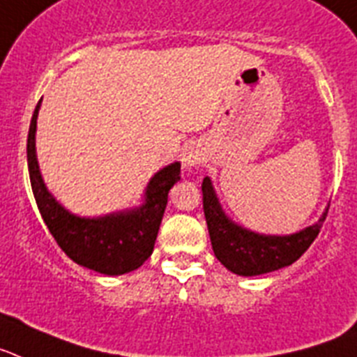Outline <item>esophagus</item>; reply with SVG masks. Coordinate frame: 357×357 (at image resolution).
<instances>
[{
  "instance_id": "esophagus-1",
  "label": "esophagus",
  "mask_w": 357,
  "mask_h": 357,
  "mask_svg": "<svg viewBox=\"0 0 357 357\" xmlns=\"http://www.w3.org/2000/svg\"><path fill=\"white\" fill-rule=\"evenodd\" d=\"M203 153H201V149L197 145H188V147L183 149L181 153V163L185 169H194L199 163H203Z\"/></svg>"
}]
</instances>
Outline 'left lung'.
Wrapping results in <instances>:
<instances>
[{"label":"left lung","instance_id":"8db88e82","mask_svg":"<svg viewBox=\"0 0 357 357\" xmlns=\"http://www.w3.org/2000/svg\"><path fill=\"white\" fill-rule=\"evenodd\" d=\"M201 190L213 253L226 269L241 277H257L277 271L298 260L320 234L328 210L325 208L314 225L296 234L266 235L248 230L226 215L208 176L203 179Z\"/></svg>","mask_w":357,"mask_h":357}]
</instances>
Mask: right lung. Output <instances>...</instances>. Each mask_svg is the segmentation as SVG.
<instances>
[{"label":"right lung","mask_w":357,"mask_h":357,"mask_svg":"<svg viewBox=\"0 0 357 357\" xmlns=\"http://www.w3.org/2000/svg\"><path fill=\"white\" fill-rule=\"evenodd\" d=\"M41 100L30 122L26 160L37 208L57 244L73 262L93 271L119 277L140 268L153 255L158 230L165 213L169 190L181 179V163L174 161L149 179L144 203L135 208L98 217L71 213L46 188L36 153L37 116Z\"/></svg>","instance_id":"obj_1"}]
</instances>
